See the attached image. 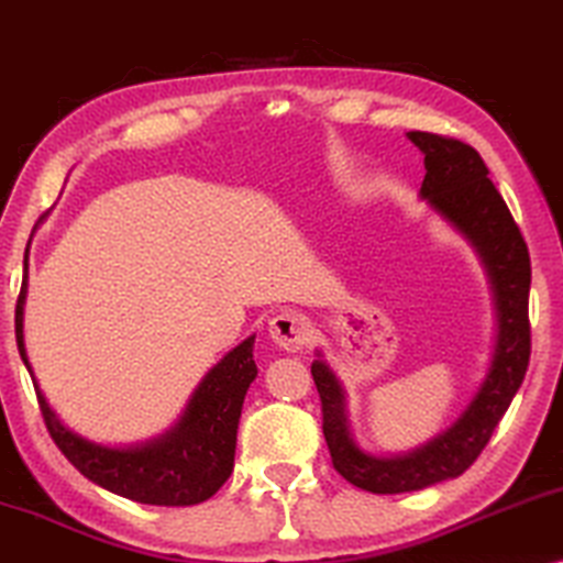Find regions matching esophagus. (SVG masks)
Listing matches in <instances>:
<instances>
[{"instance_id":"esophagus-1","label":"esophagus","mask_w":563,"mask_h":563,"mask_svg":"<svg viewBox=\"0 0 563 563\" xmlns=\"http://www.w3.org/2000/svg\"><path fill=\"white\" fill-rule=\"evenodd\" d=\"M268 335H272V341L279 345V349L295 353L299 349H305L307 335L310 333H307V322L302 314L282 312L268 322Z\"/></svg>"}]
</instances>
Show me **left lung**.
Segmentation results:
<instances>
[{"mask_svg":"<svg viewBox=\"0 0 563 563\" xmlns=\"http://www.w3.org/2000/svg\"><path fill=\"white\" fill-rule=\"evenodd\" d=\"M407 137L426 156L420 199H426L430 210L466 238L487 272L497 330L489 368L466 410L443 433L430 438L420 449L397 456H374L353 441L345 389L322 358V351H318V358L312 361V379L320 391L322 433L330 459L345 482L374 495L426 489L430 484L464 474L489 443L492 430L503 420L515 391L526 379L530 361L528 245L503 195L487 179L489 168L472 145L453 137L420 130H412Z\"/></svg>","mask_w":563,"mask_h":563,"instance_id":"left-lung-1","label":"left lung"}]
</instances>
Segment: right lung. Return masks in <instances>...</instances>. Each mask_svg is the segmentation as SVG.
I'll list each match as a JSON object with an SVG mask.
<instances>
[{
    "label": "right lung",
    "instance_id": "1",
    "mask_svg": "<svg viewBox=\"0 0 563 563\" xmlns=\"http://www.w3.org/2000/svg\"><path fill=\"white\" fill-rule=\"evenodd\" d=\"M25 297L27 256L25 279H22L18 310H14V335H18L20 356L33 376L45 426L60 453L89 482L135 503L187 507L210 499L233 474L243 399L258 374L256 361H253L256 335L245 338L205 374V379L191 391L179 420L166 433L135 445H102L64 426L45 399L30 366L25 333H22Z\"/></svg>",
    "mask_w": 563,
    "mask_h": 563
}]
</instances>
